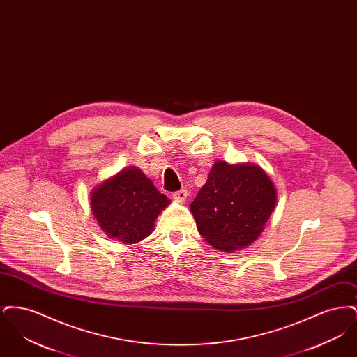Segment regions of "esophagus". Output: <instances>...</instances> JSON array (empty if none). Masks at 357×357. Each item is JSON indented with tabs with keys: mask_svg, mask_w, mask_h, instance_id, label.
I'll return each instance as SVG.
<instances>
[{
	"mask_svg": "<svg viewBox=\"0 0 357 357\" xmlns=\"http://www.w3.org/2000/svg\"><path fill=\"white\" fill-rule=\"evenodd\" d=\"M172 198L176 201V202H185L187 198V190L185 188H182V190H179V191H175L174 194H172Z\"/></svg>",
	"mask_w": 357,
	"mask_h": 357,
	"instance_id": "obj_1",
	"label": "esophagus"
}]
</instances>
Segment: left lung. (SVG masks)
I'll list each match as a JSON object with an SVG mask.
<instances>
[{"label": "left lung", "mask_w": 357, "mask_h": 357, "mask_svg": "<svg viewBox=\"0 0 357 357\" xmlns=\"http://www.w3.org/2000/svg\"><path fill=\"white\" fill-rule=\"evenodd\" d=\"M275 202V187L259 166L215 162L190 210L201 236L231 253L261 236Z\"/></svg>", "instance_id": "left-lung-1"}]
</instances>
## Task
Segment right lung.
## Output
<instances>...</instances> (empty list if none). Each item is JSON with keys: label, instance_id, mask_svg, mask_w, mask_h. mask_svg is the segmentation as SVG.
Instances as JSON below:
<instances>
[{"label": "right lung", "instance_id": "1", "mask_svg": "<svg viewBox=\"0 0 357 357\" xmlns=\"http://www.w3.org/2000/svg\"><path fill=\"white\" fill-rule=\"evenodd\" d=\"M169 204L170 199L137 167L123 169L91 192V208L102 231L126 245L149 237Z\"/></svg>", "mask_w": 357, "mask_h": 357}]
</instances>
